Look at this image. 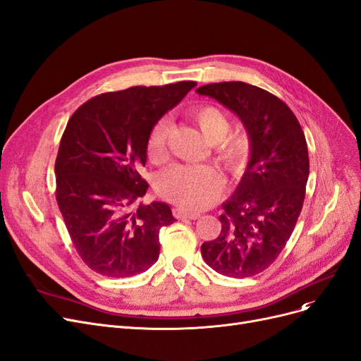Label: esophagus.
Returning <instances> with one entry per match:
<instances>
[{
	"mask_svg": "<svg viewBox=\"0 0 361 361\" xmlns=\"http://www.w3.org/2000/svg\"><path fill=\"white\" fill-rule=\"evenodd\" d=\"M173 216H176L178 220H196L201 217L199 212H190V211H185L181 208H173Z\"/></svg>",
	"mask_w": 361,
	"mask_h": 361,
	"instance_id": "esophagus-1",
	"label": "esophagus"
}]
</instances>
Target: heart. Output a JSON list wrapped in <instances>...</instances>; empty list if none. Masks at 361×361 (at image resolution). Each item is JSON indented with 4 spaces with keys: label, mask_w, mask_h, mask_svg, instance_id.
I'll return each instance as SVG.
<instances>
[{
    "label": "heart",
    "mask_w": 361,
    "mask_h": 361,
    "mask_svg": "<svg viewBox=\"0 0 361 361\" xmlns=\"http://www.w3.org/2000/svg\"><path fill=\"white\" fill-rule=\"evenodd\" d=\"M208 142L216 144V159L231 171L241 169L250 156V141L243 133L231 132V120L217 106L201 105L189 111ZM171 130L168 118L159 120L149 138V159L160 162L165 156L166 140ZM156 189L159 195L176 205L197 211L209 207L220 196L223 180L209 166L173 165L160 173Z\"/></svg>",
    "instance_id": "1"
}]
</instances>
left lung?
I'll return each mask as SVG.
<instances>
[{"label":"left lung","mask_w":361,"mask_h":361,"mask_svg":"<svg viewBox=\"0 0 361 361\" xmlns=\"http://www.w3.org/2000/svg\"><path fill=\"white\" fill-rule=\"evenodd\" d=\"M196 92L235 113L250 138L244 176L223 204L221 232L201 247L216 272L248 278L269 268L296 226L310 176L305 133L287 104L257 86L223 82Z\"/></svg>","instance_id":"obj_1"}]
</instances>
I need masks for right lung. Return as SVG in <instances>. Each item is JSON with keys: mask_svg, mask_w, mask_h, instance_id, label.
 <instances>
[{"mask_svg": "<svg viewBox=\"0 0 361 361\" xmlns=\"http://www.w3.org/2000/svg\"><path fill=\"white\" fill-rule=\"evenodd\" d=\"M196 86H133L102 93L71 116L55 164L56 201L82 260L104 276L145 272L159 259V231L176 221L165 202L140 204V176L154 125Z\"/></svg>", "mask_w": 361, "mask_h": 361, "instance_id": "obj_1", "label": "right lung"}]
</instances>
